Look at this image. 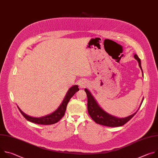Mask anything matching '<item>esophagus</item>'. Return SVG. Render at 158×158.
Masks as SVG:
<instances>
[{"mask_svg":"<svg viewBox=\"0 0 158 158\" xmlns=\"http://www.w3.org/2000/svg\"><path fill=\"white\" fill-rule=\"evenodd\" d=\"M79 85L81 88H83V87H85L86 85H87V83L84 81H82V82H81L79 83Z\"/></svg>","mask_w":158,"mask_h":158,"instance_id":"34e87169","label":"esophagus"}]
</instances>
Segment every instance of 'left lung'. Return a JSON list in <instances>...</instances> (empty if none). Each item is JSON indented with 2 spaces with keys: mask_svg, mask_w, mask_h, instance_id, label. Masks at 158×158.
<instances>
[{
  "mask_svg": "<svg viewBox=\"0 0 158 158\" xmlns=\"http://www.w3.org/2000/svg\"><path fill=\"white\" fill-rule=\"evenodd\" d=\"M134 57L138 60L140 68L142 70L140 59L138 57V56L136 54H135ZM142 72H143V70H142ZM84 91L86 93L87 97L88 113L89 116H91V118L93 119V121L97 124L106 126H109V127L121 126L124 125L126 123H127L135 114H136V112H138L137 110L132 115L124 118H118L113 116H111L107 114V112H106L104 110H102V108L98 104L94 97L91 95V93H90L88 89H85ZM143 101V100L142 101L141 105L142 104Z\"/></svg>",
  "mask_w": 158,
  "mask_h": 158,
  "instance_id": "8db88e82",
  "label": "left lung"
}]
</instances>
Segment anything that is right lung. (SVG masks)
I'll list each match as a JSON object with an SVG mask.
<instances>
[{"label": "right lung", "mask_w": 158, "mask_h": 158, "mask_svg": "<svg viewBox=\"0 0 158 158\" xmlns=\"http://www.w3.org/2000/svg\"><path fill=\"white\" fill-rule=\"evenodd\" d=\"M79 90L78 88V85H75L71 87L69 91H67L66 96L65 98L64 99L60 105V106L58 107V109L55 110L53 113L48 115L46 116L42 117V118H33L27 116L25 113H24L19 107V110L20 112L22 115L23 116L27 121L38 124H42V125H49V124H53L56 123H57L59 121H60L62 118L64 116L65 112L66 110L67 103L69 102L70 99L74 95V94L77 92ZM18 107V106H17Z\"/></svg>", "instance_id": "right-lung-1"}]
</instances>
